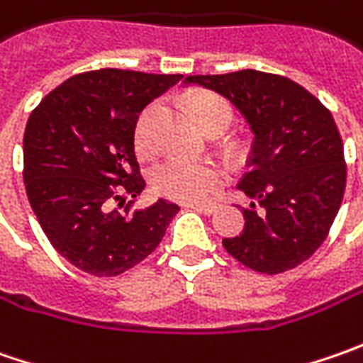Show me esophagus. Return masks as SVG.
Masks as SVG:
<instances>
[{"instance_id": "esophagus-1", "label": "esophagus", "mask_w": 363, "mask_h": 363, "mask_svg": "<svg viewBox=\"0 0 363 363\" xmlns=\"http://www.w3.org/2000/svg\"><path fill=\"white\" fill-rule=\"evenodd\" d=\"M188 208H194L202 214H214L218 210V203H189Z\"/></svg>"}]
</instances>
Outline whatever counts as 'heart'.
<instances>
[{
    "label": "heart",
    "mask_w": 363,
    "mask_h": 363,
    "mask_svg": "<svg viewBox=\"0 0 363 363\" xmlns=\"http://www.w3.org/2000/svg\"><path fill=\"white\" fill-rule=\"evenodd\" d=\"M188 106L191 117L202 131L222 133L230 125V105L214 92H189ZM149 113L151 108L141 115L135 127V145L139 151L149 149ZM224 169H220L214 163H196L179 157L161 161L151 174V184L160 196L184 203L206 202L218 188L224 186Z\"/></svg>",
    "instance_id": "1"
}]
</instances>
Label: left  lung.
Masks as SVG:
<instances>
[{
	"label": "left lung",
	"mask_w": 363,
	"mask_h": 363,
	"mask_svg": "<svg viewBox=\"0 0 363 363\" xmlns=\"http://www.w3.org/2000/svg\"><path fill=\"white\" fill-rule=\"evenodd\" d=\"M184 82L226 96L255 133L238 184L252 202L242 208L244 230L222 240L226 252L262 274L299 267L328 238L345 189L343 141L329 108L291 78L258 70Z\"/></svg>",
	"instance_id": "obj_1"
}]
</instances>
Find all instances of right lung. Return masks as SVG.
<instances>
[{"label": "right lung", "mask_w": 363, "mask_h": 363, "mask_svg": "<svg viewBox=\"0 0 363 363\" xmlns=\"http://www.w3.org/2000/svg\"><path fill=\"white\" fill-rule=\"evenodd\" d=\"M103 68L74 74L35 106L23 133V184L50 244L94 277L145 260L177 214L157 200L131 212L145 189L135 157L139 113L182 80Z\"/></svg>", "instance_id": "1"}]
</instances>
